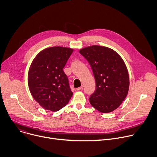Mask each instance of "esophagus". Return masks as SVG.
Here are the masks:
<instances>
[{"instance_id": "1", "label": "esophagus", "mask_w": 157, "mask_h": 157, "mask_svg": "<svg viewBox=\"0 0 157 157\" xmlns=\"http://www.w3.org/2000/svg\"><path fill=\"white\" fill-rule=\"evenodd\" d=\"M82 88H83V86H81L78 88H77V90H82Z\"/></svg>"}]
</instances>
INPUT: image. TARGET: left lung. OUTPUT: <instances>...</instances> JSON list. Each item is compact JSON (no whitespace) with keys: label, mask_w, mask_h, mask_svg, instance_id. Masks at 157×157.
<instances>
[{"label":"left lung","mask_w":157,"mask_h":157,"mask_svg":"<svg viewBox=\"0 0 157 157\" xmlns=\"http://www.w3.org/2000/svg\"><path fill=\"white\" fill-rule=\"evenodd\" d=\"M89 62L96 81V89L90 97L91 105L102 113L117 109L126 98L129 87L128 69L113 50L92 45L79 50Z\"/></svg>","instance_id":"left-lung-1"}]
</instances>
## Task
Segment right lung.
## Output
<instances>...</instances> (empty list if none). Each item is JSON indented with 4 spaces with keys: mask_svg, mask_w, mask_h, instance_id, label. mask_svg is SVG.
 Returning <instances> with one entry per match:
<instances>
[{
    "mask_svg": "<svg viewBox=\"0 0 157 157\" xmlns=\"http://www.w3.org/2000/svg\"><path fill=\"white\" fill-rule=\"evenodd\" d=\"M73 49L53 47L41 51L28 71V83L31 95L45 110L56 112L68 103L72 96L63 68Z\"/></svg>",
    "mask_w": 157,
    "mask_h": 157,
    "instance_id": "add662e5",
    "label": "right lung"
}]
</instances>
